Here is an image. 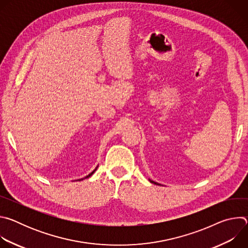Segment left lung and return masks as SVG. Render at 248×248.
<instances>
[{
    "instance_id": "1",
    "label": "left lung",
    "mask_w": 248,
    "mask_h": 248,
    "mask_svg": "<svg viewBox=\"0 0 248 248\" xmlns=\"http://www.w3.org/2000/svg\"><path fill=\"white\" fill-rule=\"evenodd\" d=\"M150 182H151L152 184H154V185H159V184H157V183H155V182H153V181H151V180H150Z\"/></svg>"
}]
</instances>
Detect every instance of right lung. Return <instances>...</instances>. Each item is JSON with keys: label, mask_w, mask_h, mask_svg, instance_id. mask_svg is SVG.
Returning <instances> with one entry per match:
<instances>
[{"label": "right lung", "mask_w": 248, "mask_h": 248, "mask_svg": "<svg viewBox=\"0 0 248 248\" xmlns=\"http://www.w3.org/2000/svg\"><path fill=\"white\" fill-rule=\"evenodd\" d=\"M95 170H96V169H95V170H93V171H92L91 173H89L88 175H86V176H85V178H83V179H81V180H78V181H82V180H84V179H87V178H89V176H90V175H92V174H93V172H94Z\"/></svg>", "instance_id": "add662e5"}]
</instances>
